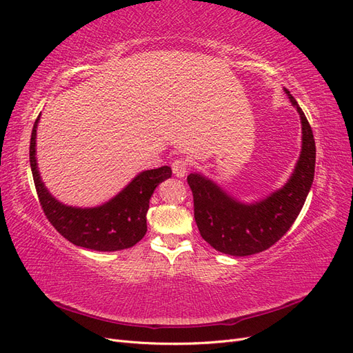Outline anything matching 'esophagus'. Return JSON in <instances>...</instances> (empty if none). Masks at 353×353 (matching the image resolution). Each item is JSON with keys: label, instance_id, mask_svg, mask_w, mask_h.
Segmentation results:
<instances>
[{"label": "esophagus", "instance_id": "esophagus-1", "mask_svg": "<svg viewBox=\"0 0 353 353\" xmlns=\"http://www.w3.org/2000/svg\"><path fill=\"white\" fill-rule=\"evenodd\" d=\"M188 170V163L185 162L184 159H176L172 162V172L175 176L178 178H184L187 175Z\"/></svg>", "mask_w": 353, "mask_h": 353}]
</instances>
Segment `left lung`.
<instances>
[{"mask_svg": "<svg viewBox=\"0 0 353 353\" xmlns=\"http://www.w3.org/2000/svg\"><path fill=\"white\" fill-rule=\"evenodd\" d=\"M284 92L301 116L302 150L292 176L280 190L259 201L243 203L205 175L187 176L200 236L221 253L250 256L270 249L290 230L314 183L316 150L311 125L290 91L284 88Z\"/></svg>", "mask_w": 353, "mask_h": 353, "instance_id": "left-lung-1", "label": "left lung"}]
</instances>
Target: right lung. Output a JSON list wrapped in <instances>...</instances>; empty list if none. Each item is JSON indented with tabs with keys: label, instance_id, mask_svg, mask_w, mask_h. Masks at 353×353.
<instances>
[{
	"label": "right lung",
	"instance_id": "right-lung-1",
	"mask_svg": "<svg viewBox=\"0 0 353 353\" xmlns=\"http://www.w3.org/2000/svg\"><path fill=\"white\" fill-rule=\"evenodd\" d=\"M41 116V114H39ZM39 116L30 135L29 159L32 176L41 208L47 219L63 237L79 248L114 252L130 249L147 232V210L156 187L172 175V169L162 166L143 170L130 184L109 201L95 208H74L63 205L52 197L44 185L37 163V128Z\"/></svg>",
	"mask_w": 353,
	"mask_h": 353
}]
</instances>
